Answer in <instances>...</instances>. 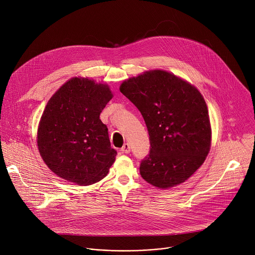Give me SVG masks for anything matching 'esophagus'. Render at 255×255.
I'll use <instances>...</instances> for the list:
<instances>
[{"mask_svg":"<svg viewBox=\"0 0 255 255\" xmlns=\"http://www.w3.org/2000/svg\"><path fill=\"white\" fill-rule=\"evenodd\" d=\"M121 151H122V153H129L130 152V145L128 143H125L123 145V147L121 148Z\"/></svg>","mask_w":255,"mask_h":255,"instance_id":"34e87169","label":"esophagus"}]
</instances>
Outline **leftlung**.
Here are the masks:
<instances>
[{"mask_svg":"<svg viewBox=\"0 0 255 255\" xmlns=\"http://www.w3.org/2000/svg\"><path fill=\"white\" fill-rule=\"evenodd\" d=\"M120 92L137 107L149 134L150 151L140 163L141 176L159 189L184 183L211 147L210 118L201 93L160 69L125 81Z\"/></svg>","mask_w":255,"mask_h":255,"instance_id":"8db88e82","label":"left lung"}]
</instances>
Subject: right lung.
Here are the masks:
<instances>
[{
  "label": "right lung",
  "mask_w": 255,
  "mask_h": 255,
  "mask_svg": "<svg viewBox=\"0 0 255 255\" xmlns=\"http://www.w3.org/2000/svg\"><path fill=\"white\" fill-rule=\"evenodd\" d=\"M112 97L108 85L72 78L48 101L37 145L46 165L59 177L88 186L108 174L117 151L100 114Z\"/></svg>",
  "instance_id": "obj_1"
}]
</instances>
